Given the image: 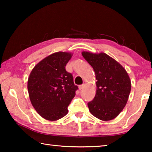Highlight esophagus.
Instances as JSON below:
<instances>
[{
	"label": "esophagus",
	"instance_id": "esophagus-1",
	"mask_svg": "<svg viewBox=\"0 0 152 152\" xmlns=\"http://www.w3.org/2000/svg\"><path fill=\"white\" fill-rule=\"evenodd\" d=\"M84 87V84H81V85H80L78 86V88H79V90H82V89H83Z\"/></svg>",
	"mask_w": 152,
	"mask_h": 152
}]
</instances>
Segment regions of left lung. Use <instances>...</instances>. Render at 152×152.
Returning <instances> with one entry per match:
<instances>
[{
  "instance_id": "left-lung-1",
  "label": "left lung",
  "mask_w": 152,
  "mask_h": 152,
  "mask_svg": "<svg viewBox=\"0 0 152 152\" xmlns=\"http://www.w3.org/2000/svg\"><path fill=\"white\" fill-rule=\"evenodd\" d=\"M96 75V95L88 103L91 114L104 121L116 118L125 107L132 84L127 71L105 53L82 51Z\"/></svg>"
}]
</instances>
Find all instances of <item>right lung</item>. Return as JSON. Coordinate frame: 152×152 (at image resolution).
I'll return each mask as SVG.
<instances>
[{"label": "right lung", "instance_id": "add662e5", "mask_svg": "<svg viewBox=\"0 0 152 152\" xmlns=\"http://www.w3.org/2000/svg\"><path fill=\"white\" fill-rule=\"evenodd\" d=\"M72 56L69 52L53 53L31 72L27 82L30 101L38 114L46 120L54 121L66 115L78 88L72 74L66 70Z\"/></svg>", "mask_w": 152, "mask_h": 152}]
</instances>
